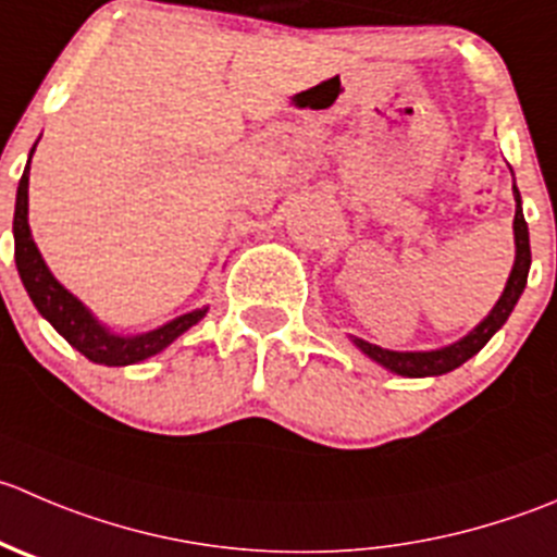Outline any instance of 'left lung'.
<instances>
[{"label":"left lung","instance_id":"obj_1","mask_svg":"<svg viewBox=\"0 0 557 557\" xmlns=\"http://www.w3.org/2000/svg\"><path fill=\"white\" fill-rule=\"evenodd\" d=\"M515 201H517V212H515V242H517V258H515V269L509 274V283H506L504 296L498 299V305L493 307L487 318L473 329L468 337H462L460 343L449 345V348L441 350H413V354H399V350H383L377 345L364 343V339L354 337L356 348L364 350L370 359H375L377 364H383L386 370L397 372V375L405 377H428V375H444V372H451L455 367L466 364L471 356H476L484 345L490 343L495 332L506 323V318L511 315L515 310L517 299H520L522 288L528 283V269H531V239H528V223L522 218V207H520V190L515 187Z\"/></svg>","mask_w":557,"mask_h":557}]
</instances>
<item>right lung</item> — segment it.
<instances>
[{
    "label": "right lung",
    "instance_id": "add662e5",
    "mask_svg": "<svg viewBox=\"0 0 557 557\" xmlns=\"http://www.w3.org/2000/svg\"><path fill=\"white\" fill-rule=\"evenodd\" d=\"M35 147H32V152H35ZM26 209H29V163H26L24 176H21L18 182V196H15V267H18L21 283H24L29 299L35 301L37 312H40V315L46 318V321L51 323L75 350H81V354L89 361H95V364L124 367L149 359V356L169 348L180 334H185L187 329L196 326V323L207 315V310L187 312V315H180L176 321L165 323V326L154 329V332L135 334V337H119V334H111L106 326H100V323L91 318V312L86 310L70 290H64L62 285L53 280L51 272H48L40 250H37V245L32 242Z\"/></svg>",
    "mask_w": 557,
    "mask_h": 557
}]
</instances>
